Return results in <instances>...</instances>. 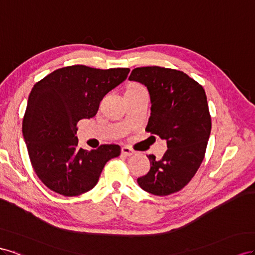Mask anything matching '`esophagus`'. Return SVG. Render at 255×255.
<instances>
[{"label":"esophagus","instance_id":"obj_1","mask_svg":"<svg viewBox=\"0 0 255 255\" xmlns=\"http://www.w3.org/2000/svg\"><path fill=\"white\" fill-rule=\"evenodd\" d=\"M122 155L126 156V157H130V156L134 155V150H132L131 148L128 147V146H123L122 147Z\"/></svg>","mask_w":255,"mask_h":255}]
</instances>
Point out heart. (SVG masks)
<instances>
[{
	"label": "heart",
	"instance_id": "heart-1",
	"mask_svg": "<svg viewBox=\"0 0 255 255\" xmlns=\"http://www.w3.org/2000/svg\"><path fill=\"white\" fill-rule=\"evenodd\" d=\"M127 91H134V92H141V91H145V89L143 86H141L140 84H137V83H132V84H130L129 86H128V90Z\"/></svg>",
	"mask_w": 255,
	"mask_h": 255
}]
</instances>
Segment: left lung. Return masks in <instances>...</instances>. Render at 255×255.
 <instances>
[{"label":"left lung","mask_w":255,"mask_h":255,"mask_svg":"<svg viewBox=\"0 0 255 255\" xmlns=\"http://www.w3.org/2000/svg\"><path fill=\"white\" fill-rule=\"evenodd\" d=\"M129 80L147 87L151 113L146 131L168 145L161 159L148 156L150 170L137 178V184L155 195L177 192L204 159L212 130L205 91L185 72L158 66L135 68Z\"/></svg>","instance_id":"8db88e82"}]
</instances>
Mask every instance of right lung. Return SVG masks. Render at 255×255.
I'll list each match as a JSON object with an SVG mask.
<instances>
[{"instance_id": "right-lung-1", "label": "right lung", "mask_w": 255, "mask_h": 255, "mask_svg": "<svg viewBox=\"0 0 255 255\" xmlns=\"http://www.w3.org/2000/svg\"><path fill=\"white\" fill-rule=\"evenodd\" d=\"M129 68L97 69L75 65L56 69L36 83L22 123L33 168L50 190L76 196L96 186L105 164L121 146H78L77 123L96 115L100 100L128 77Z\"/></svg>"}]
</instances>
